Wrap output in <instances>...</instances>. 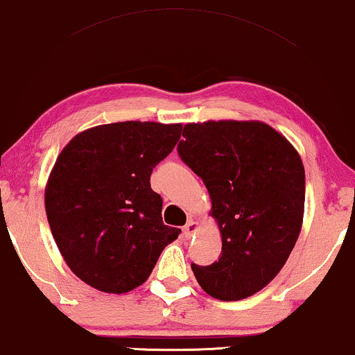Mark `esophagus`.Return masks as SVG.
Wrapping results in <instances>:
<instances>
[{
    "label": "esophagus",
    "instance_id": "34e87169",
    "mask_svg": "<svg viewBox=\"0 0 355 355\" xmlns=\"http://www.w3.org/2000/svg\"><path fill=\"white\" fill-rule=\"evenodd\" d=\"M196 231H198V224H196V221H193V219H190V221L183 226V236L185 237H191Z\"/></svg>",
    "mask_w": 355,
    "mask_h": 355
}]
</instances>
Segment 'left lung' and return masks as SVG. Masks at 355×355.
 I'll return each mask as SVG.
<instances>
[{"instance_id":"left-lung-1","label":"left lung","mask_w":355,"mask_h":355,"mask_svg":"<svg viewBox=\"0 0 355 355\" xmlns=\"http://www.w3.org/2000/svg\"><path fill=\"white\" fill-rule=\"evenodd\" d=\"M183 137L178 155L208 188L223 237L216 262L191 263V270L213 298H248L282 270L302 231V159L280 132L259 121L191 123Z\"/></svg>"}]
</instances>
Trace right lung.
Returning <instances> with one entry per match:
<instances>
[{
    "label": "right lung",
    "mask_w": 355,
    "mask_h": 355,
    "mask_svg": "<svg viewBox=\"0 0 355 355\" xmlns=\"http://www.w3.org/2000/svg\"><path fill=\"white\" fill-rule=\"evenodd\" d=\"M182 124H103L75 136L57 157L46 213L62 257L80 280L106 293L142 285L180 234L162 221L152 170L173 150Z\"/></svg>",
    "instance_id": "right-lung-1"
}]
</instances>
